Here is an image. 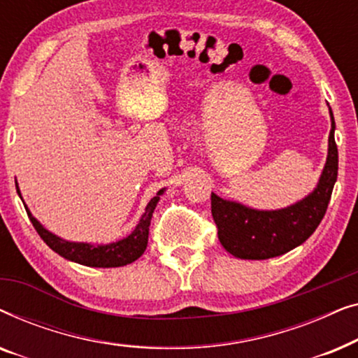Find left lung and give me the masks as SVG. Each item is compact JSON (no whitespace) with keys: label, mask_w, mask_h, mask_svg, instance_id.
<instances>
[{"label":"left lung","mask_w":358,"mask_h":358,"mask_svg":"<svg viewBox=\"0 0 358 358\" xmlns=\"http://www.w3.org/2000/svg\"><path fill=\"white\" fill-rule=\"evenodd\" d=\"M327 159L316 189L300 202L280 210H254L212 192V215L222 246L238 259H271L300 246L324 217L337 180L336 122L332 110Z\"/></svg>","instance_id":"8db88e82"}]
</instances>
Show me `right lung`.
Segmentation results:
<instances>
[{
    "label": "right lung",
    "mask_w": 358,
    "mask_h": 358,
    "mask_svg": "<svg viewBox=\"0 0 358 358\" xmlns=\"http://www.w3.org/2000/svg\"><path fill=\"white\" fill-rule=\"evenodd\" d=\"M16 189L19 197H21L17 182ZM163 192L164 189H161L159 192L150 200L145 208V213L141 215L138 224H136L135 229L129 234V236L120 239V241L117 243L99 244V246L90 243H71L66 241V239L55 236V234L43 228L42 224L32 217V213L29 212L26 205H24V207H26V212L29 215V218H31L34 228H36V231L38 233V236L43 239V243H45L52 251L60 254L62 257L68 259V261L83 264V266L87 267H122L136 261V259L145 252L146 244H148L151 217H153L159 195H163Z\"/></svg>",
    "instance_id": "right-lung-1"
}]
</instances>
